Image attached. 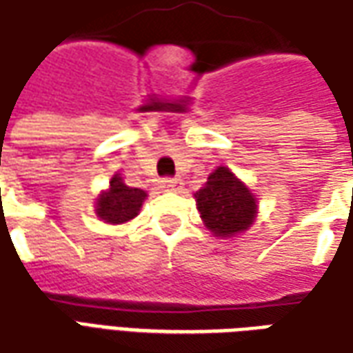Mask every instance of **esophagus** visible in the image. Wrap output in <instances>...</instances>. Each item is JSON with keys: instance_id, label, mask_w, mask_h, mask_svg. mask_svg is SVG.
<instances>
[{"instance_id": "esophagus-1", "label": "esophagus", "mask_w": 353, "mask_h": 353, "mask_svg": "<svg viewBox=\"0 0 353 353\" xmlns=\"http://www.w3.org/2000/svg\"><path fill=\"white\" fill-rule=\"evenodd\" d=\"M160 185H162L164 191H179V189L183 187V181L177 179V177H164V179L160 181Z\"/></svg>"}]
</instances>
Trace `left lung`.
<instances>
[{"label": "left lung", "mask_w": 353, "mask_h": 353, "mask_svg": "<svg viewBox=\"0 0 353 353\" xmlns=\"http://www.w3.org/2000/svg\"><path fill=\"white\" fill-rule=\"evenodd\" d=\"M206 229L216 236H233L252 225L258 214L256 196L225 166H218L194 193Z\"/></svg>", "instance_id": "obj_1"}]
</instances>
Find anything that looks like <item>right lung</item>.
<instances>
[{
    "label": "right lung",
    "mask_w": 353,
    "mask_h": 353,
    "mask_svg": "<svg viewBox=\"0 0 353 353\" xmlns=\"http://www.w3.org/2000/svg\"><path fill=\"white\" fill-rule=\"evenodd\" d=\"M145 196L147 193L143 189L128 187L122 181L120 174H114L110 179V187L107 191H103L97 199L95 214L107 223L120 225L139 214Z\"/></svg>",
    "instance_id": "obj_1"
}]
</instances>
